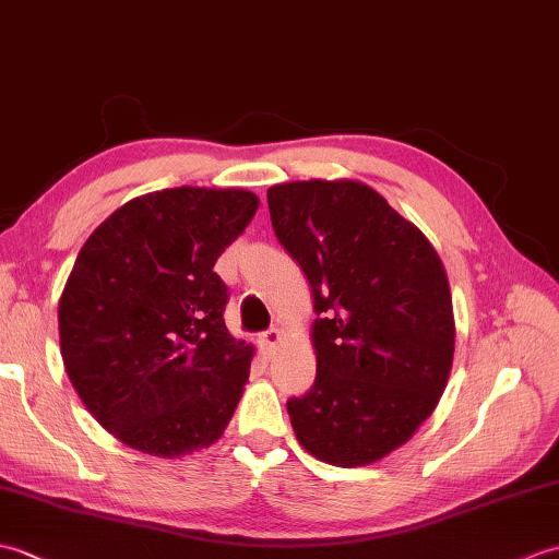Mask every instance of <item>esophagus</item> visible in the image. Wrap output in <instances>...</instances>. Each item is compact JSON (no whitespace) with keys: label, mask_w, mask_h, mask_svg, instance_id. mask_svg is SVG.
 I'll list each match as a JSON object with an SVG mask.
<instances>
[{"label":"esophagus","mask_w":559,"mask_h":559,"mask_svg":"<svg viewBox=\"0 0 559 559\" xmlns=\"http://www.w3.org/2000/svg\"><path fill=\"white\" fill-rule=\"evenodd\" d=\"M278 341H281V331L273 326V329H266L264 334L259 336V346H261V350H264V353H271L273 348L278 346Z\"/></svg>","instance_id":"1"}]
</instances>
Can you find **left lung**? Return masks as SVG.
Here are the masks:
<instances>
[{
    "label": "left lung",
    "mask_w": 559,
    "mask_h": 559,
    "mask_svg": "<svg viewBox=\"0 0 559 559\" xmlns=\"http://www.w3.org/2000/svg\"><path fill=\"white\" fill-rule=\"evenodd\" d=\"M266 199L278 242L314 293L317 377L288 401L295 437L334 466H367L406 444L447 386L454 314L444 266L362 182H288Z\"/></svg>",
    "instance_id": "left-lung-1"
}]
</instances>
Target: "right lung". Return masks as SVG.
I'll return each instance as SVG.
<instances>
[{
	"label": "right lung",
	"mask_w": 559,
	"mask_h": 559,
	"mask_svg": "<svg viewBox=\"0 0 559 559\" xmlns=\"http://www.w3.org/2000/svg\"><path fill=\"white\" fill-rule=\"evenodd\" d=\"M245 189L132 199L81 247L59 300L64 370L105 430L153 456L192 454L230 423L254 348L225 329L213 266L257 213Z\"/></svg>",
	"instance_id": "1"
}]
</instances>
